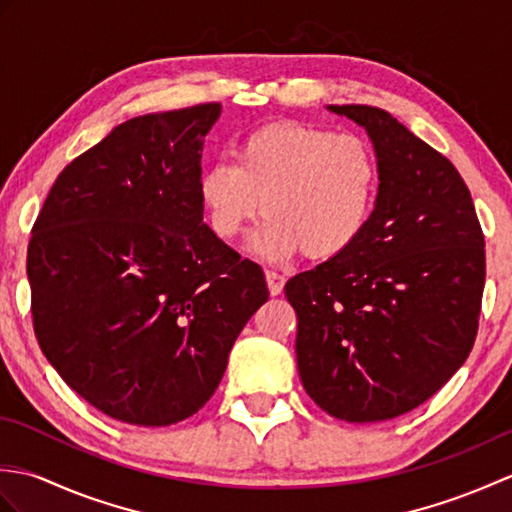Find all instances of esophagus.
I'll return each mask as SVG.
<instances>
[{"label":"esophagus","instance_id":"obj_1","mask_svg":"<svg viewBox=\"0 0 512 512\" xmlns=\"http://www.w3.org/2000/svg\"><path fill=\"white\" fill-rule=\"evenodd\" d=\"M266 281H268V290L270 295H281V290H284V284H286V277L277 273V270H266Z\"/></svg>","mask_w":512,"mask_h":512}]
</instances>
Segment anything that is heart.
Returning a JSON list of instances; mask_svg holds the SVG:
<instances>
[{
    "mask_svg": "<svg viewBox=\"0 0 512 512\" xmlns=\"http://www.w3.org/2000/svg\"><path fill=\"white\" fill-rule=\"evenodd\" d=\"M378 191L380 162L363 136L303 123L248 134L235 162H213L198 184L206 220L220 239H235L264 202L268 217L250 246L266 259L299 250L310 259L345 253L372 220Z\"/></svg>",
    "mask_w": 512,
    "mask_h": 512,
    "instance_id": "heart-1",
    "label": "heart"
}]
</instances>
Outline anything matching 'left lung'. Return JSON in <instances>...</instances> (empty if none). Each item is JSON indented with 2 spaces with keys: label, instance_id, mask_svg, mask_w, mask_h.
Segmentation results:
<instances>
[{
  "label": "left lung",
  "instance_id": "left-lung-1",
  "mask_svg": "<svg viewBox=\"0 0 512 512\" xmlns=\"http://www.w3.org/2000/svg\"><path fill=\"white\" fill-rule=\"evenodd\" d=\"M328 110L365 127L380 191L356 244L284 288L297 312V367L330 416L391 420L429 400L473 350L484 233L449 158L378 107Z\"/></svg>",
  "mask_w": 512,
  "mask_h": 512
}]
</instances>
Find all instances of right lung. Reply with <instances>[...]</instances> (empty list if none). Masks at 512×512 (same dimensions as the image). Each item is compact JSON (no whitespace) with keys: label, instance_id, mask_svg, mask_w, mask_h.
Instances as JSON below:
<instances>
[{"label":"right lung","instance_id":"right-lung-1","mask_svg":"<svg viewBox=\"0 0 512 512\" xmlns=\"http://www.w3.org/2000/svg\"><path fill=\"white\" fill-rule=\"evenodd\" d=\"M220 103L114 127L52 184L28 244L41 352L105 416L167 427L200 411L264 270L202 222L204 136Z\"/></svg>","mask_w":512,"mask_h":512}]
</instances>
